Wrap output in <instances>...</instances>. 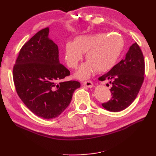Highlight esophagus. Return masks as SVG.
Returning <instances> with one entry per match:
<instances>
[{
    "label": "esophagus",
    "mask_w": 156,
    "mask_h": 156,
    "mask_svg": "<svg viewBox=\"0 0 156 156\" xmlns=\"http://www.w3.org/2000/svg\"><path fill=\"white\" fill-rule=\"evenodd\" d=\"M83 85L85 86V87H89V88H91V87H94L93 83H92V82L90 81V80L84 82V83H83Z\"/></svg>",
    "instance_id": "obj_1"
}]
</instances>
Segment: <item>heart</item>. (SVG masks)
Masks as SVG:
<instances>
[{"label": "heart", "mask_w": 156, "mask_h": 156, "mask_svg": "<svg viewBox=\"0 0 156 156\" xmlns=\"http://www.w3.org/2000/svg\"><path fill=\"white\" fill-rule=\"evenodd\" d=\"M124 48L120 36L99 33L76 37L74 41L68 42L65 48V60L69 67H77L86 53L87 62L84 63L76 72V77L86 79L95 70L102 73L111 69L119 58Z\"/></svg>", "instance_id": "1"}]
</instances>
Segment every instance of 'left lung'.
I'll use <instances>...</instances> for the list:
<instances>
[{
  "mask_svg": "<svg viewBox=\"0 0 156 156\" xmlns=\"http://www.w3.org/2000/svg\"><path fill=\"white\" fill-rule=\"evenodd\" d=\"M144 59L136 43L129 47L125 58L115 65L109 72L100 76V81L110 80L112 99L102 105L109 112L125 109L136 98L144 76Z\"/></svg>",
  "mask_w": 156,
  "mask_h": 156,
  "instance_id": "left-lung-1",
  "label": "left lung"
}]
</instances>
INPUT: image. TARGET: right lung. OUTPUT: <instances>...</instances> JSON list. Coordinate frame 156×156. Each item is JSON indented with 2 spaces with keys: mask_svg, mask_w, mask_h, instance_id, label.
Instances as JSON below:
<instances>
[{
  "mask_svg": "<svg viewBox=\"0 0 156 156\" xmlns=\"http://www.w3.org/2000/svg\"><path fill=\"white\" fill-rule=\"evenodd\" d=\"M48 27L37 32L20 49L13 69L18 96L38 117L52 119L70 104L78 81L58 82L70 75L60 64L58 47L49 38Z\"/></svg>",
  "mask_w": 156,
  "mask_h": 156,
  "instance_id": "obj_1",
  "label": "right lung"
}]
</instances>
